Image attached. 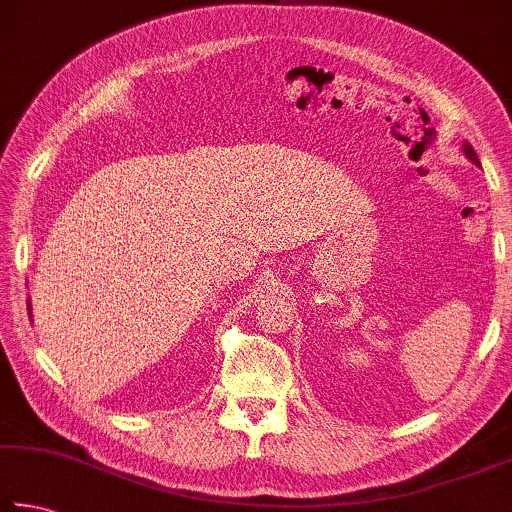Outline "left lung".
Returning <instances> with one entry per match:
<instances>
[{
    "mask_svg": "<svg viewBox=\"0 0 512 512\" xmlns=\"http://www.w3.org/2000/svg\"><path fill=\"white\" fill-rule=\"evenodd\" d=\"M461 152H463V154H466V159H468L470 163H475V165H481V163H479V156H477V152H475V150H472V145H470L468 141H463V145H461Z\"/></svg>",
    "mask_w": 512,
    "mask_h": 512,
    "instance_id": "8db88e82",
    "label": "left lung"
}]
</instances>
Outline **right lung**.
Segmentation results:
<instances>
[{
	"mask_svg": "<svg viewBox=\"0 0 512 512\" xmlns=\"http://www.w3.org/2000/svg\"><path fill=\"white\" fill-rule=\"evenodd\" d=\"M29 315H31V300H29Z\"/></svg>",
	"mask_w": 512,
	"mask_h": 512,
	"instance_id": "add662e5",
	"label": "right lung"
}]
</instances>
